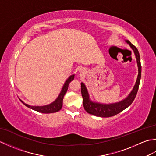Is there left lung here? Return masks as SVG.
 Returning <instances> with one entry per match:
<instances>
[{"label":"left lung","mask_w":156,"mask_h":156,"mask_svg":"<svg viewBox=\"0 0 156 156\" xmlns=\"http://www.w3.org/2000/svg\"><path fill=\"white\" fill-rule=\"evenodd\" d=\"M125 41L127 43V44L130 45L132 50L133 51L135 58H136L137 64L138 67L137 78L133 89H132V90L129 92V94L127 97L122 99V100L117 102L106 104L92 101L87 87H86V85L83 82H81V93L82 98H83V105L85 111H87L88 113L100 117H112V116L117 115L119 112H121V111L125 110V108H127L128 107H129L134 101L135 97H136L139 86H140L141 75L140 55V54H139V51L136 47H135V46L129 40H127V39H125Z\"/></svg>","instance_id":"8db88e82"}]
</instances>
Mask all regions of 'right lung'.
Listing matches in <instances>:
<instances>
[{
    "mask_svg": "<svg viewBox=\"0 0 156 156\" xmlns=\"http://www.w3.org/2000/svg\"><path fill=\"white\" fill-rule=\"evenodd\" d=\"M74 74H72L66 79V80L65 81L64 85H63L62 90L60 92H59V95L58 96V97L56 98L54 101H53L51 103L43 106H32L25 103V102H23L21 99L19 98L20 101H21L23 103V105H25L26 107H27L28 108L31 109H33V110H34L35 111L42 112V113H53V112H58L59 110H61V108H62L63 98H64V95L68 90L69 82L74 79Z\"/></svg>",
    "mask_w": 156,
    "mask_h": 156,
    "instance_id": "add662e5",
    "label": "right lung"
}]
</instances>
